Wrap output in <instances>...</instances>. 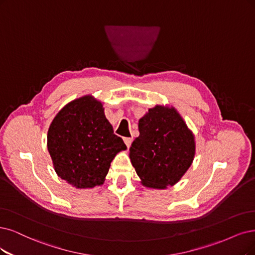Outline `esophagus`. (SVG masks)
I'll return each instance as SVG.
<instances>
[{"mask_svg":"<svg viewBox=\"0 0 255 255\" xmlns=\"http://www.w3.org/2000/svg\"><path fill=\"white\" fill-rule=\"evenodd\" d=\"M124 142H125L126 146L129 148L131 143H132V138H131V137H124Z\"/></svg>","mask_w":255,"mask_h":255,"instance_id":"34e87169","label":"esophagus"}]
</instances>
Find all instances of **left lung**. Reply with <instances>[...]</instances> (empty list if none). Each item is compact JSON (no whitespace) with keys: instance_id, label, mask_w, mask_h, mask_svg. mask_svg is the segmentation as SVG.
Listing matches in <instances>:
<instances>
[{"instance_id":"left-lung-1","label":"left lung","mask_w":255,"mask_h":255,"mask_svg":"<svg viewBox=\"0 0 255 255\" xmlns=\"http://www.w3.org/2000/svg\"><path fill=\"white\" fill-rule=\"evenodd\" d=\"M139 135L129 149L143 184L166 188L180 181L195 152L194 136L174 108L155 106L138 121Z\"/></svg>"}]
</instances>
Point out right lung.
I'll return each instance as SVG.
<instances>
[{"label": "right lung", "instance_id": "1", "mask_svg": "<svg viewBox=\"0 0 255 255\" xmlns=\"http://www.w3.org/2000/svg\"><path fill=\"white\" fill-rule=\"evenodd\" d=\"M47 147L55 172L77 188L102 185L112 159L127 148L113 133L102 103L89 96L72 101L56 115Z\"/></svg>", "mask_w": 255, "mask_h": 255}]
</instances>
